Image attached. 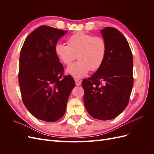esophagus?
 Instances as JSON below:
<instances>
[{"instance_id":"1","label":"esophagus","mask_w":154,"mask_h":154,"mask_svg":"<svg viewBox=\"0 0 154 154\" xmlns=\"http://www.w3.org/2000/svg\"><path fill=\"white\" fill-rule=\"evenodd\" d=\"M74 81H75L76 85L77 86H79V85H81V83H82V82H81V81L77 80V79H75V80H74Z\"/></svg>"}]
</instances>
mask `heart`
<instances>
[{"label":"heart","instance_id":"obj_1","mask_svg":"<svg viewBox=\"0 0 154 154\" xmlns=\"http://www.w3.org/2000/svg\"><path fill=\"white\" fill-rule=\"evenodd\" d=\"M67 45L57 43L54 53L60 61L69 66L77 57L78 60L67 69L75 78L85 76L91 70L96 71L103 65L106 55L105 40L84 32H76L67 38Z\"/></svg>","mask_w":154,"mask_h":154}]
</instances>
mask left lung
<instances>
[{"label":"left lung","mask_w":154,"mask_h":154,"mask_svg":"<svg viewBox=\"0 0 154 154\" xmlns=\"http://www.w3.org/2000/svg\"><path fill=\"white\" fill-rule=\"evenodd\" d=\"M106 44L101 67L82 82L87 112L100 120L112 119L127 107L134 84L133 57L129 44L117 29L101 31Z\"/></svg>","instance_id":"1"}]
</instances>
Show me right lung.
<instances>
[{
	"mask_svg": "<svg viewBox=\"0 0 154 154\" xmlns=\"http://www.w3.org/2000/svg\"><path fill=\"white\" fill-rule=\"evenodd\" d=\"M67 32L40 26L27 37L20 51L18 82L23 102L34 117L44 122L62 117L75 86L71 76H63V67L54 53Z\"/></svg>",
	"mask_w": 154,
	"mask_h": 154,
	"instance_id": "obj_1",
	"label": "right lung"
}]
</instances>
